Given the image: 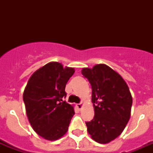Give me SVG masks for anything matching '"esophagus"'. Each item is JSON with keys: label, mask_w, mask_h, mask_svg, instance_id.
Instances as JSON below:
<instances>
[{"label": "esophagus", "mask_w": 153, "mask_h": 153, "mask_svg": "<svg viewBox=\"0 0 153 153\" xmlns=\"http://www.w3.org/2000/svg\"><path fill=\"white\" fill-rule=\"evenodd\" d=\"M76 106L79 109H81L82 108V106H83V102H81V103H79V104H77Z\"/></svg>", "instance_id": "1"}]
</instances>
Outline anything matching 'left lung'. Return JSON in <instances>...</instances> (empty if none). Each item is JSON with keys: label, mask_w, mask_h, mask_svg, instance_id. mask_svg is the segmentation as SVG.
Here are the masks:
<instances>
[{"label": "left lung", "mask_w": 153, "mask_h": 153, "mask_svg": "<svg viewBox=\"0 0 153 153\" xmlns=\"http://www.w3.org/2000/svg\"><path fill=\"white\" fill-rule=\"evenodd\" d=\"M92 88L94 117L86 122L87 131L96 142L107 144L123 132L130 118L133 98L126 81L105 64L82 70Z\"/></svg>", "instance_id": "obj_1"}]
</instances>
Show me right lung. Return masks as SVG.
Here are the masks:
<instances>
[{
    "instance_id": "obj_1",
    "label": "right lung",
    "mask_w": 153,
    "mask_h": 153,
    "mask_svg": "<svg viewBox=\"0 0 153 153\" xmlns=\"http://www.w3.org/2000/svg\"><path fill=\"white\" fill-rule=\"evenodd\" d=\"M74 73L72 67L51 62L36 71L27 82L23 94L27 117L33 130L45 140H58L68 130L74 106L62 99Z\"/></svg>"
}]
</instances>
